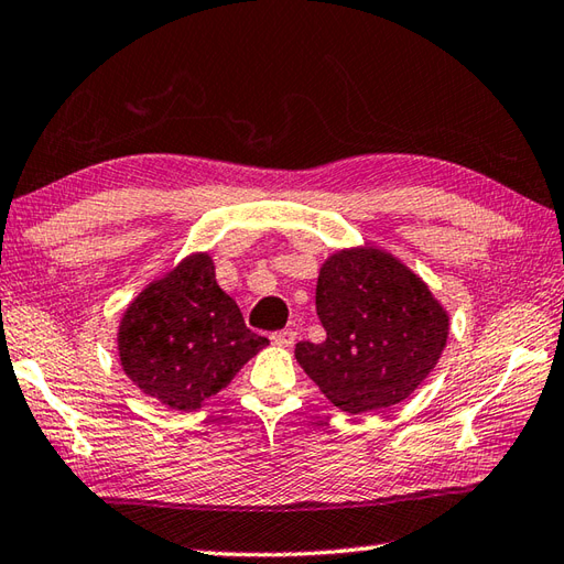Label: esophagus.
I'll list each match as a JSON object with an SVG mask.
<instances>
[{
    "instance_id": "esophagus-1",
    "label": "esophagus",
    "mask_w": 564,
    "mask_h": 564,
    "mask_svg": "<svg viewBox=\"0 0 564 564\" xmlns=\"http://www.w3.org/2000/svg\"><path fill=\"white\" fill-rule=\"evenodd\" d=\"M294 340H296V330H294V328H284V330L272 333V343H274V346L290 348V346H294Z\"/></svg>"
}]
</instances>
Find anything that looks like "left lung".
<instances>
[{"mask_svg":"<svg viewBox=\"0 0 564 564\" xmlns=\"http://www.w3.org/2000/svg\"><path fill=\"white\" fill-rule=\"evenodd\" d=\"M324 343H296V362L330 404L350 413L404 401L438 362L447 314L409 268L375 248L340 250L321 268Z\"/></svg>","mask_w":564,"mask_h":564,"instance_id":"left-lung-1","label":"left lung"}]
</instances>
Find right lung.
Masks as SVG:
<instances>
[{"label": "right lung", "mask_w": 564, "mask_h": 564, "mask_svg": "<svg viewBox=\"0 0 564 564\" xmlns=\"http://www.w3.org/2000/svg\"><path fill=\"white\" fill-rule=\"evenodd\" d=\"M216 284L209 256H189L126 308L119 326L123 372L177 411L199 409L268 346Z\"/></svg>", "instance_id": "1"}]
</instances>
